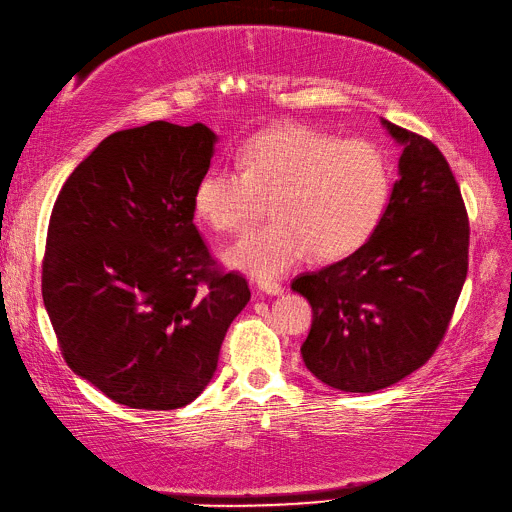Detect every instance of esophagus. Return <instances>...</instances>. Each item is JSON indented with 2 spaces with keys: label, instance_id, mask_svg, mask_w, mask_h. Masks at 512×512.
Returning <instances> with one entry per match:
<instances>
[{
  "label": "esophagus",
  "instance_id": "esophagus-1",
  "mask_svg": "<svg viewBox=\"0 0 512 512\" xmlns=\"http://www.w3.org/2000/svg\"><path fill=\"white\" fill-rule=\"evenodd\" d=\"M258 289L263 291V294H267V296H280L285 291L278 283H274V280H260Z\"/></svg>",
  "mask_w": 512,
  "mask_h": 512
}]
</instances>
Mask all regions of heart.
<instances>
[{"label":"heart","mask_w":512,"mask_h":512,"mask_svg":"<svg viewBox=\"0 0 512 512\" xmlns=\"http://www.w3.org/2000/svg\"><path fill=\"white\" fill-rule=\"evenodd\" d=\"M241 170L210 168L194 187V210L218 232L243 234L265 214L274 221L243 238L229 260L269 278L314 252L340 260L367 245L393 190L387 150L340 139L302 123H280L245 145Z\"/></svg>","instance_id":"obj_1"}]
</instances>
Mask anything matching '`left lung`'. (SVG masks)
<instances>
[{
  "instance_id": "obj_1",
  "label": "left lung",
  "mask_w": 512,
  "mask_h": 512,
  "mask_svg": "<svg viewBox=\"0 0 512 512\" xmlns=\"http://www.w3.org/2000/svg\"><path fill=\"white\" fill-rule=\"evenodd\" d=\"M402 145L382 223L356 254L291 289L314 309L300 353L327 387L373 393L400 382L440 347L468 271V214L444 154L382 119Z\"/></svg>"
}]
</instances>
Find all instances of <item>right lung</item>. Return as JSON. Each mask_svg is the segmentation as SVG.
<instances>
[{"label":"right lung","mask_w":512,"mask_h":512,"mask_svg":"<svg viewBox=\"0 0 512 512\" xmlns=\"http://www.w3.org/2000/svg\"><path fill=\"white\" fill-rule=\"evenodd\" d=\"M216 134L152 121L103 139L52 207L41 296L68 367L145 411L190 404L212 380L247 280L216 265L194 187Z\"/></svg>","instance_id":"obj_1"}]
</instances>
